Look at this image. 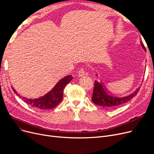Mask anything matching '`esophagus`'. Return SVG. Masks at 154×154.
Instances as JSON below:
<instances>
[{
  "label": "esophagus",
  "mask_w": 154,
  "mask_h": 154,
  "mask_svg": "<svg viewBox=\"0 0 154 154\" xmlns=\"http://www.w3.org/2000/svg\"><path fill=\"white\" fill-rule=\"evenodd\" d=\"M86 74V72H85L84 68H82L80 69L78 72V75H79V77H83Z\"/></svg>",
  "instance_id": "34e87169"
}]
</instances>
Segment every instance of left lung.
<instances>
[{"label":"left lung","mask_w":154,"mask_h":154,"mask_svg":"<svg viewBox=\"0 0 154 154\" xmlns=\"http://www.w3.org/2000/svg\"><path fill=\"white\" fill-rule=\"evenodd\" d=\"M140 44L142 48H143V50L146 52V50H145V48L142 42H140ZM96 75L97 76V73ZM140 86L141 85H140V87L137 88L132 93L127 95V96L118 97L112 95L108 91H107L106 88L104 87L101 81L99 82L95 80L93 95L92 97V101L95 104L98 105V106L103 107H116L132 99L137 94V93L139 92Z\"/></svg>","instance_id":"1"}]
</instances>
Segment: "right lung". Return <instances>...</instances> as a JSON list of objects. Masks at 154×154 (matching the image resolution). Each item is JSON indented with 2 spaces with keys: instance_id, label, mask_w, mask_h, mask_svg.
Returning a JSON list of instances; mask_svg holds the SVG:
<instances>
[{
  "instance_id": "right-lung-1",
  "label": "right lung",
  "mask_w": 154,
  "mask_h": 154,
  "mask_svg": "<svg viewBox=\"0 0 154 154\" xmlns=\"http://www.w3.org/2000/svg\"><path fill=\"white\" fill-rule=\"evenodd\" d=\"M73 77L71 75L64 77L47 94L35 99L20 96L13 87L12 88L16 95L19 96V97L31 107L41 110H51L55 107L62 101L63 88L65 86L71 81Z\"/></svg>"
}]
</instances>
